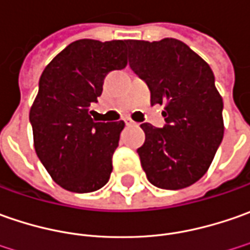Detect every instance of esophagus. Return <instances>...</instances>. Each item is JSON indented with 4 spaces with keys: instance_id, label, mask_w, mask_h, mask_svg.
<instances>
[{
    "instance_id": "obj_1",
    "label": "esophagus",
    "mask_w": 250,
    "mask_h": 250,
    "mask_svg": "<svg viewBox=\"0 0 250 250\" xmlns=\"http://www.w3.org/2000/svg\"><path fill=\"white\" fill-rule=\"evenodd\" d=\"M125 123L127 125H135V122H134V120H131V119H130V117H125Z\"/></svg>"
}]
</instances>
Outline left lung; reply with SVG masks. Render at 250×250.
I'll list each match as a JSON object with an SVG mask.
<instances>
[{"label": "left lung", "instance_id": "obj_1", "mask_svg": "<svg viewBox=\"0 0 250 250\" xmlns=\"http://www.w3.org/2000/svg\"><path fill=\"white\" fill-rule=\"evenodd\" d=\"M128 63L148 84L152 104H165L163 128L141 125L145 142L137 152L149 183L181 189L208 171L224 135L223 98L214 74L183 41H128Z\"/></svg>", "mask_w": 250, "mask_h": 250}]
</instances>
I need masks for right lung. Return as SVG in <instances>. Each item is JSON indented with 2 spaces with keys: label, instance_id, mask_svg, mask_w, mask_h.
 <instances>
[{
  "label": "right lung",
  "instance_id": "obj_1",
  "mask_svg": "<svg viewBox=\"0 0 250 250\" xmlns=\"http://www.w3.org/2000/svg\"><path fill=\"white\" fill-rule=\"evenodd\" d=\"M128 41L77 40L40 77L29 116L34 149L52 180L67 191L94 192L109 181L125 122L95 123L88 109L102 94L106 74L127 65Z\"/></svg>",
  "mask_w": 250,
  "mask_h": 250
}]
</instances>
